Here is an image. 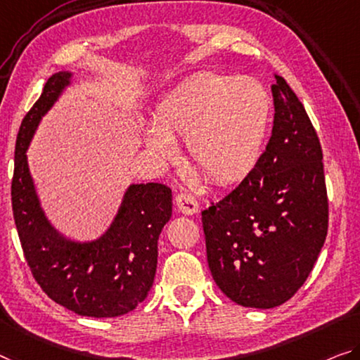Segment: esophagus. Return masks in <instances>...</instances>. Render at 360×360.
I'll return each mask as SVG.
<instances>
[{
  "label": "esophagus",
  "mask_w": 360,
  "mask_h": 360,
  "mask_svg": "<svg viewBox=\"0 0 360 360\" xmlns=\"http://www.w3.org/2000/svg\"><path fill=\"white\" fill-rule=\"evenodd\" d=\"M175 204H176V209H179L181 214L193 215L199 211V204L191 193H186V191L179 193V195L175 196Z\"/></svg>",
  "instance_id": "34e87169"
}]
</instances>
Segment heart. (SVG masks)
I'll return each instance as SVG.
<instances>
[{"label": "heart", "mask_w": 360, "mask_h": 360, "mask_svg": "<svg viewBox=\"0 0 360 360\" xmlns=\"http://www.w3.org/2000/svg\"><path fill=\"white\" fill-rule=\"evenodd\" d=\"M269 119V93L257 80L201 74L159 103L145 145L154 156L170 159L175 154L170 141L186 140L199 172L215 184H231L256 165Z\"/></svg>", "instance_id": "obj_1"}]
</instances>
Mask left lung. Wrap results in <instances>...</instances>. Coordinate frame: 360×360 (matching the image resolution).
Here are the masks:
<instances>
[{
	"mask_svg": "<svg viewBox=\"0 0 360 360\" xmlns=\"http://www.w3.org/2000/svg\"><path fill=\"white\" fill-rule=\"evenodd\" d=\"M274 129L245 180L202 211L207 264L226 297L272 309L295 296L328 230L323 154L302 103L275 75Z\"/></svg>",
	"mask_w": 360,
	"mask_h": 360,
	"instance_id": "obj_1",
	"label": "left lung"
}]
</instances>
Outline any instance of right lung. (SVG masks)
I'll use <instances>...</instances> for the list:
<instances>
[{
	"mask_svg": "<svg viewBox=\"0 0 360 360\" xmlns=\"http://www.w3.org/2000/svg\"><path fill=\"white\" fill-rule=\"evenodd\" d=\"M70 77V72L49 77L20 124L11 184L14 222L33 278L54 302L86 317H119L134 311L151 290L158 240L172 215V190L162 184L130 185L112 224L95 241L69 240L49 224L25 153Z\"/></svg>",
	"mask_w": 360,
	"mask_h": 360,
	"instance_id": "1",
	"label": "right lung"
}]
</instances>
